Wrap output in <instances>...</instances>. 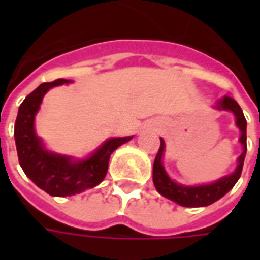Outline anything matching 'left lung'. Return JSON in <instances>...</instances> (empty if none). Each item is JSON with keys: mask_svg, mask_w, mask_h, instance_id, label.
<instances>
[{"mask_svg": "<svg viewBox=\"0 0 260 260\" xmlns=\"http://www.w3.org/2000/svg\"><path fill=\"white\" fill-rule=\"evenodd\" d=\"M217 107L233 111L235 118H237V126L241 131L240 142L242 143L244 152L238 157V166H237V169L231 175H227L221 180L216 181L214 184H209V185L184 186L175 184L174 181L170 180L169 175L163 169L161 157H163L164 152V141L160 139V149H158L156 158H154V163H153V182H154L156 189L164 198L177 202L181 206L201 207L212 205L213 202L223 198L235 185V182L240 180L246 154V119L244 117V113L241 110L240 104L231 97H224L223 100H220L217 103Z\"/></svg>", "mask_w": 260, "mask_h": 260, "instance_id": "8db88e82", "label": "left lung"}]
</instances>
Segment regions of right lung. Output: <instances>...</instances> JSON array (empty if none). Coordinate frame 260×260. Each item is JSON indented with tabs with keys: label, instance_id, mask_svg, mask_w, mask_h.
<instances>
[{
	"label": "right lung",
	"instance_id": "add662e5",
	"mask_svg": "<svg viewBox=\"0 0 260 260\" xmlns=\"http://www.w3.org/2000/svg\"><path fill=\"white\" fill-rule=\"evenodd\" d=\"M69 82L57 79L42 83L26 96L15 121L14 135L20 167L39 188L51 196L75 195L100 184L107 174L111 153L132 139V136L108 139L83 161H72L69 157L44 150L35 134V115L48 89Z\"/></svg>",
	"mask_w": 260,
	"mask_h": 260
}]
</instances>
